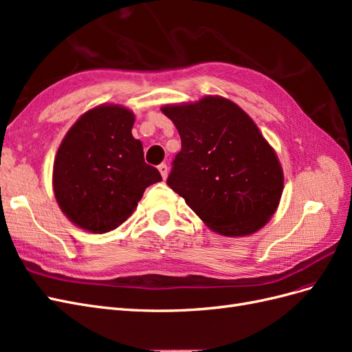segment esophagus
<instances>
[{
	"label": "esophagus",
	"instance_id": "1",
	"mask_svg": "<svg viewBox=\"0 0 352 352\" xmlns=\"http://www.w3.org/2000/svg\"><path fill=\"white\" fill-rule=\"evenodd\" d=\"M158 172L162 173L163 179L166 180V177H167V175H168V167H167L166 164H160V166H158Z\"/></svg>",
	"mask_w": 352,
	"mask_h": 352
}]
</instances>
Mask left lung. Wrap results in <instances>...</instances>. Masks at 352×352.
<instances>
[{"mask_svg": "<svg viewBox=\"0 0 352 352\" xmlns=\"http://www.w3.org/2000/svg\"><path fill=\"white\" fill-rule=\"evenodd\" d=\"M162 111L182 141L167 185L204 225L229 238L267 225L283 192V168L251 117L220 95Z\"/></svg>", "mask_w": 352, "mask_h": 352, "instance_id": "1", "label": "left lung"}]
</instances>
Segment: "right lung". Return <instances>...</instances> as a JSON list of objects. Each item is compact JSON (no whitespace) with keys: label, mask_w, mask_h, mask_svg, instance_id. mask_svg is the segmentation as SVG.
Segmentation results:
<instances>
[{"label":"right lung","mask_w":352,"mask_h":352,"mask_svg":"<svg viewBox=\"0 0 352 352\" xmlns=\"http://www.w3.org/2000/svg\"><path fill=\"white\" fill-rule=\"evenodd\" d=\"M135 114L119 104H101L74 122L52 166V190L73 225L105 233L131 217L144 190L162 180L144 162L135 140Z\"/></svg>","instance_id":"right-lung-1"}]
</instances>
